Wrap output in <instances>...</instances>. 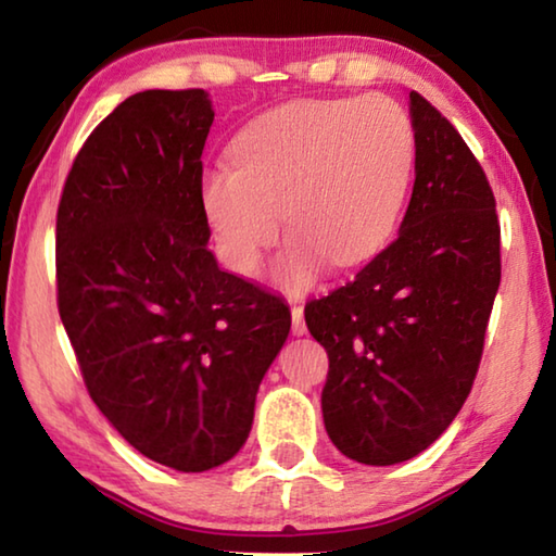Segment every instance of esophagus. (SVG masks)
Wrapping results in <instances>:
<instances>
[{
  "mask_svg": "<svg viewBox=\"0 0 556 556\" xmlns=\"http://www.w3.org/2000/svg\"><path fill=\"white\" fill-rule=\"evenodd\" d=\"M291 333H294V336H304L306 333L304 306H299V304L291 306Z\"/></svg>",
  "mask_w": 556,
  "mask_h": 556,
  "instance_id": "esophagus-1",
  "label": "esophagus"
}]
</instances>
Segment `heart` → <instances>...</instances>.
<instances>
[{"instance_id": "obj_1", "label": "heart", "mask_w": 556, "mask_h": 556, "mask_svg": "<svg viewBox=\"0 0 556 556\" xmlns=\"http://www.w3.org/2000/svg\"><path fill=\"white\" fill-rule=\"evenodd\" d=\"M232 166L208 168L201 205L225 267L255 277L279 238L281 289L304 291L324 262L351 267L390 240L407 195L414 129L380 92L355 100H294L262 112L230 147Z\"/></svg>"}]
</instances>
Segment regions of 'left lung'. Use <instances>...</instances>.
<instances>
[{"label": "left lung", "mask_w": 556, "mask_h": 556, "mask_svg": "<svg viewBox=\"0 0 556 556\" xmlns=\"http://www.w3.org/2000/svg\"><path fill=\"white\" fill-rule=\"evenodd\" d=\"M409 102L417 152L400 235L304 308L328 353V437L368 466L421 454L454 421L501 287V223L483 166L427 98L412 90Z\"/></svg>", "instance_id": "obj_1"}]
</instances>
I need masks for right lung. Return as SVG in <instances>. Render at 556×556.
Masks as SVG:
<instances>
[{
  "label": "right lung",
  "instance_id": "right-lung-1",
  "mask_svg": "<svg viewBox=\"0 0 556 556\" xmlns=\"http://www.w3.org/2000/svg\"><path fill=\"white\" fill-rule=\"evenodd\" d=\"M203 90H144L90 131L55 215V299L83 382L139 454L184 473L248 441L289 306L205 248Z\"/></svg>",
  "mask_w": 556,
  "mask_h": 556
}]
</instances>
